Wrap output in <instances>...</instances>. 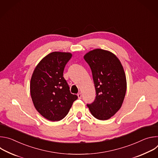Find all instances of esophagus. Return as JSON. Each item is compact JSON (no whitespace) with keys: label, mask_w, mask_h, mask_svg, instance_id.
Masks as SVG:
<instances>
[{"label":"esophagus","mask_w":158,"mask_h":158,"mask_svg":"<svg viewBox=\"0 0 158 158\" xmlns=\"http://www.w3.org/2000/svg\"><path fill=\"white\" fill-rule=\"evenodd\" d=\"M77 96H78V98L79 99H81V98H82V95H81V94L79 93V94H77Z\"/></svg>","instance_id":"obj_1"}]
</instances>
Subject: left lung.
<instances>
[{
    "label": "left lung",
    "instance_id": "8db88e82",
    "mask_svg": "<svg viewBox=\"0 0 158 158\" xmlns=\"http://www.w3.org/2000/svg\"><path fill=\"white\" fill-rule=\"evenodd\" d=\"M91 69L96 96L87 104L92 115L99 120H107L121 108L126 92L127 83L123 67L112 52L96 49L84 57Z\"/></svg>",
    "mask_w": 158,
    "mask_h": 158
}]
</instances>
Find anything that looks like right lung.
I'll list each match as a JSON object with an SVG mask.
<instances>
[{"instance_id":"add662e5","label":"right lung","mask_w":158,"mask_h":158,"mask_svg":"<svg viewBox=\"0 0 158 158\" xmlns=\"http://www.w3.org/2000/svg\"><path fill=\"white\" fill-rule=\"evenodd\" d=\"M71 57L69 52L49 54L37 64L31 79L30 91L34 107L44 118L51 121L62 119L77 99L71 93L63 77L64 67Z\"/></svg>"}]
</instances>
